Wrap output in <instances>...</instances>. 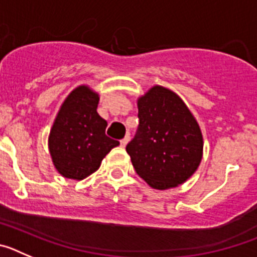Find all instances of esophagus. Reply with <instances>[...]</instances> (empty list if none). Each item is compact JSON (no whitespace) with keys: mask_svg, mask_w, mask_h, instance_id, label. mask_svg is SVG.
<instances>
[{"mask_svg":"<svg viewBox=\"0 0 257 257\" xmlns=\"http://www.w3.org/2000/svg\"><path fill=\"white\" fill-rule=\"evenodd\" d=\"M128 142H130V135L124 136L123 139L121 140V145H122V147H126V145H127V143H128Z\"/></svg>","mask_w":257,"mask_h":257,"instance_id":"esophagus-1","label":"esophagus"}]
</instances>
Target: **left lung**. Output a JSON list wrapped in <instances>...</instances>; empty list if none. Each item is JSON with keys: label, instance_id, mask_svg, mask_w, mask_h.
I'll return each mask as SVG.
<instances>
[{"label": "left lung", "instance_id": "8db88e82", "mask_svg": "<svg viewBox=\"0 0 257 257\" xmlns=\"http://www.w3.org/2000/svg\"><path fill=\"white\" fill-rule=\"evenodd\" d=\"M139 126L126 145L134 169L154 189L183 184L199 166L203 140L189 109L175 92L154 86L138 101Z\"/></svg>", "mask_w": 257, "mask_h": 257}]
</instances>
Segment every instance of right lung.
Instances as JSON below:
<instances>
[{
    "instance_id": "add662e5",
    "label": "right lung",
    "mask_w": 257,
    "mask_h": 257,
    "mask_svg": "<svg viewBox=\"0 0 257 257\" xmlns=\"http://www.w3.org/2000/svg\"><path fill=\"white\" fill-rule=\"evenodd\" d=\"M99 96L87 86L70 92L61 105L49 138L52 162L64 178L82 180L100 167L101 160L119 145L105 135L108 126L96 112Z\"/></svg>"
}]
</instances>
